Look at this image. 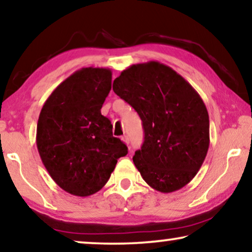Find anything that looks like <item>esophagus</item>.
Returning <instances> with one entry per match:
<instances>
[{
    "instance_id": "1",
    "label": "esophagus",
    "mask_w": 252,
    "mask_h": 252,
    "mask_svg": "<svg viewBox=\"0 0 252 252\" xmlns=\"http://www.w3.org/2000/svg\"><path fill=\"white\" fill-rule=\"evenodd\" d=\"M122 140H123L124 143H126L127 146H128V144H129V137H128V135H124L122 137Z\"/></svg>"
}]
</instances>
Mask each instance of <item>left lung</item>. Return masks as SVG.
<instances>
[{"label": "left lung", "instance_id": "left-lung-1", "mask_svg": "<svg viewBox=\"0 0 252 252\" xmlns=\"http://www.w3.org/2000/svg\"><path fill=\"white\" fill-rule=\"evenodd\" d=\"M112 88L142 120L144 141L133 161L143 180L165 194L185 187L210 146L209 113L198 93L173 68L155 61L130 65Z\"/></svg>", "mask_w": 252, "mask_h": 252}]
</instances>
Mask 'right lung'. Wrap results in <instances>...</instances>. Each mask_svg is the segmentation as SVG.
<instances>
[{
  "instance_id": "add662e5",
  "label": "right lung",
  "mask_w": 252,
  "mask_h": 252,
  "mask_svg": "<svg viewBox=\"0 0 252 252\" xmlns=\"http://www.w3.org/2000/svg\"><path fill=\"white\" fill-rule=\"evenodd\" d=\"M112 72L82 67L58 85L41 109L36 147L48 173L68 194L86 197L104 187L126 144L112 135L101 109Z\"/></svg>"
}]
</instances>
